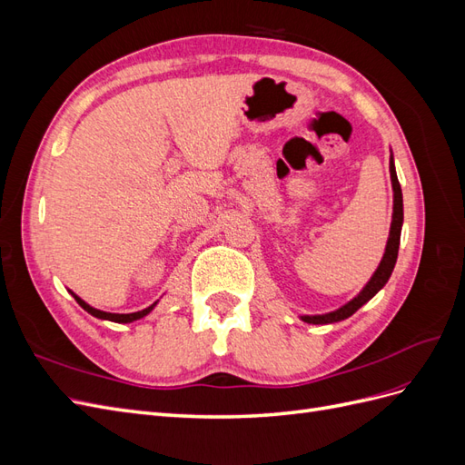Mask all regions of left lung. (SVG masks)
Wrapping results in <instances>:
<instances>
[{
	"label": "left lung",
	"mask_w": 465,
	"mask_h": 465,
	"mask_svg": "<svg viewBox=\"0 0 465 465\" xmlns=\"http://www.w3.org/2000/svg\"><path fill=\"white\" fill-rule=\"evenodd\" d=\"M390 178H391V190H393V213H391V224H390V236L386 242L384 256L380 260L376 272L369 279V283L362 287V291L357 294L355 299H351L347 304L341 308H337L333 312L328 314H314V316H301L302 322L306 323H333V322H341L349 316H353L362 304H367L374 294L382 289L388 279L393 272V265H396L398 260V250H400V236H401V224H403V195H401V186L396 174V164H393V154L390 157Z\"/></svg>",
	"instance_id": "1"
}]
</instances>
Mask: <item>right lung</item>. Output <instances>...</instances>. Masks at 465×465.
I'll return each mask as SVG.
<instances>
[{"instance_id":"obj_1","label":"right lung","mask_w":465,"mask_h":465,"mask_svg":"<svg viewBox=\"0 0 465 465\" xmlns=\"http://www.w3.org/2000/svg\"><path fill=\"white\" fill-rule=\"evenodd\" d=\"M72 292V291H69ZM74 294V299L79 302V306L83 308V311H87L91 316H94V318H101V320H110V322H116V323H130V322H135V320H139V318H143V316H147L154 306H157V302H153L151 306H147V308H143V311H139V312H132V314H112V312H104V311H98V308H93L91 304H87L85 301L83 299H79L75 292H72Z\"/></svg>"}]
</instances>
